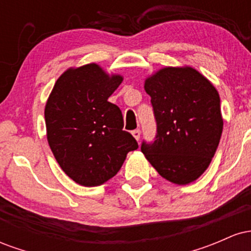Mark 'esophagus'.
<instances>
[{
	"label": "esophagus",
	"mask_w": 251,
	"mask_h": 251,
	"mask_svg": "<svg viewBox=\"0 0 251 251\" xmlns=\"http://www.w3.org/2000/svg\"><path fill=\"white\" fill-rule=\"evenodd\" d=\"M140 133H142V132H140L139 128L133 129V131H132V135H133V137H134L137 140L140 139Z\"/></svg>",
	"instance_id": "1"
}]
</instances>
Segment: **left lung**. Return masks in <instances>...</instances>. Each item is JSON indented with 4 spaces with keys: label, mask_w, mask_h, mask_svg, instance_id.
<instances>
[{
    "label": "left lung",
    "mask_w": 251,
    "mask_h": 251,
    "mask_svg": "<svg viewBox=\"0 0 251 251\" xmlns=\"http://www.w3.org/2000/svg\"><path fill=\"white\" fill-rule=\"evenodd\" d=\"M157 123L153 143L142 152L157 172L178 185L208 169L223 131L217 89L192 67H165L145 80Z\"/></svg>",
    "instance_id": "8db88e82"
}]
</instances>
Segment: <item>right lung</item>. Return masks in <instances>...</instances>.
Here are the masks:
<instances>
[{"label": "right lung", "instance_id": "add662e5", "mask_svg": "<svg viewBox=\"0 0 251 251\" xmlns=\"http://www.w3.org/2000/svg\"><path fill=\"white\" fill-rule=\"evenodd\" d=\"M123 81L97 63L70 68L56 80L45 107L47 140L60 168L82 186L118 174L137 140L124 131L120 108L108 101Z\"/></svg>", "mask_w": 251, "mask_h": 251}]
</instances>
